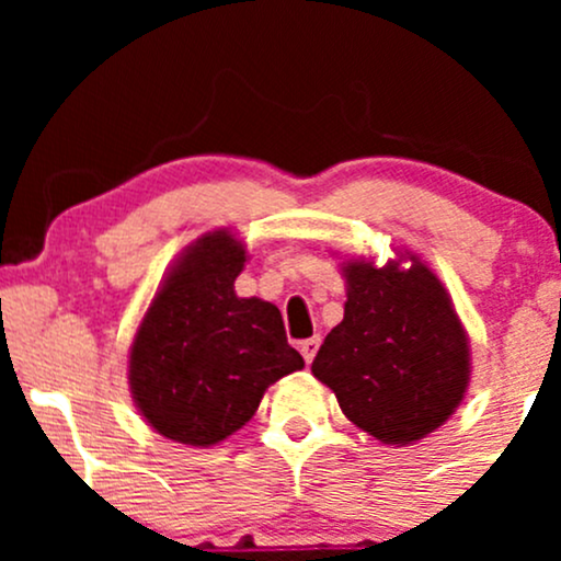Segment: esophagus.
Listing matches in <instances>:
<instances>
[{
	"label": "esophagus",
	"instance_id": "34e87169",
	"mask_svg": "<svg viewBox=\"0 0 561 561\" xmlns=\"http://www.w3.org/2000/svg\"><path fill=\"white\" fill-rule=\"evenodd\" d=\"M317 351H319V337H308L300 343V353H302V358H306V364L313 362Z\"/></svg>",
	"mask_w": 561,
	"mask_h": 561
}]
</instances>
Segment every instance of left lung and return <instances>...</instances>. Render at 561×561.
<instances>
[{
  "label": "left lung",
  "mask_w": 561,
  "mask_h": 561,
  "mask_svg": "<svg viewBox=\"0 0 561 561\" xmlns=\"http://www.w3.org/2000/svg\"><path fill=\"white\" fill-rule=\"evenodd\" d=\"M345 317L324 337L313 377L356 427L409 446L440 427L469 382V345L446 287L420 261H347Z\"/></svg>",
  "instance_id": "8db88e82"
}]
</instances>
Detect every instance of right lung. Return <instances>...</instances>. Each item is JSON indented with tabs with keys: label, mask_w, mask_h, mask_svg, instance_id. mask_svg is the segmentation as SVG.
<instances>
[{
	"label": "right lung",
	"mask_w": 561,
	"mask_h": 561,
	"mask_svg": "<svg viewBox=\"0 0 561 561\" xmlns=\"http://www.w3.org/2000/svg\"><path fill=\"white\" fill-rule=\"evenodd\" d=\"M244 248L227 229L186 248L152 298L128 356V385L150 427L214 446L250 422L276 379L302 369L279 308L237 298Z\"/></svg>",
	"instance_id": "obj_1"
}]
</instances>
